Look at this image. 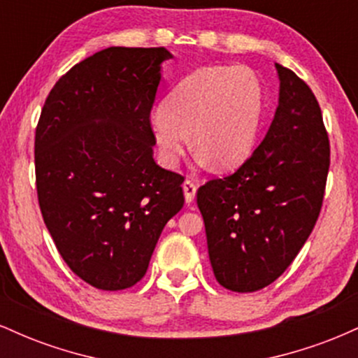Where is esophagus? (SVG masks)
I'll return each mask as SVG.
<instances>
[{"mask_svg": "<svg viewBox=\"0 0 358 358\" xmlns=\"http://www.w3.org/2000/svg\"><path fill=\"white\" fill-rule=\"evenodd\" d=\"M183 193H185V202L192 203L195 200L196 193V185L192 182V180H185L183 182Z\"/></svg>", "mask_w": 358, "mask_h": 358, "instance_id": "esophagus-1", "label": "esophagus"}]
</instances>
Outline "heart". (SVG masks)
I'll list each match as a JSON object with an SVG mask.
<instances>
[{
  "label": "heart",
  "mask_w": 358,
  "mask_h": 358,
  "mask_svg": "<svg viewBox=\"0 0 358 358\" xmlns=\"http://www.w3.org/2000/svg\"><path fill=\"white\" fill-rule=\"evenodd\" d=\"M264 89L248 67H205L173 89L151 116V134L166 166L193 145L217 170L242 165L256 145Z\"/></svg>",
  "instance_id": "obj_1"
}]
</instances>
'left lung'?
<instances>
[{
    "mask_svg": "<svg viewBox=\"0 0 358 358\" xmlns=\"http://www.w3.org/2000/svg\"><path fill=\"white\" fill-rule=\"evenodd\" d=\"M279 99L268 133L236 173L196 192L217 281L262 289L305 245L322 208L330 143L311 89L276 64Z\"/></svg>",
    "mask_w": 358,
    "mask_h": 358,
    "instance_id": "8db88e82",
    "label": "left lung"
}]
</instances>
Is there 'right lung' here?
<instances>
[{
    "label": "right lung",
    "mask_w": 358,
    "mask_h": 358,
    "mask_svg": "<svg viewBox=\"0 0 358 358\" xmlns=\"http://www.w3.org/2000/svg\"><path fill=\"white\" fill-rule=\"evenodd\" d=\"M166 48L109 47L60 77L35 133L36 192L60 256L104 291L146 274L183 207V176L156 165L150 113Z\"/></svg>",
    "instance_id": "right-lung-1"
}]
</instances>
